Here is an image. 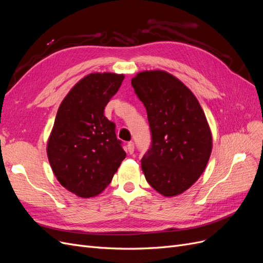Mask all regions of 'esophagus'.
<instances>
[{
    "mask_svg": "<svg viewBox=\"0 0 263 263\" xmlns=\"http://www.w3.org/2000/svg\"><path fill=\"white\" fill-rule=\"evenodd\" d=\"M134 149H135L134 142H133V141H129L128 144H127V150H128L129 154H133V153H134Z\"/></svg>",
    "mask_w": 263,
    "mask_h": 263,
    "instance_id": "34e87169",
    "label": "esophagus"
}]
</instances>
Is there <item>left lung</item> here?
Segmentation results:
<instances>
[{
	"mask_svg": "<svg viewBox=\"0 0 263 263\" xmlns=\"http://www.w3.org/2000/svg\"><path fill=\"white\" fill-rule=\"evenodd\" d=\"M132 85L147 109L153 138L141 159L145 178L163 196L182 194L201 177L212 154L204 110L192 91L166 71H142Z\"/></svg>",
	"mask_w": 263,
	"mask_h": 263,
	"instance_id": "left-lung-1",
	"label": "left lung"
}]
</instances>
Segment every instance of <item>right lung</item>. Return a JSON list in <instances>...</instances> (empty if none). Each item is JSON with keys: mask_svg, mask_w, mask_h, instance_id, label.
<instances>
[{"mask_svg": "<svg viewBox=\"0 0 263 263\" xmlns=\"http://www.w3.org/2000/svg\"><path fill=\"white\" fill-rule=\"evenodd\" d=\"M124 74L95 72L82 78L62 100L47 142L54 177L79 197L97 196L112 181L126 157L115 124L104 108Z\"/></svg>", "mask_w": 263, "mask_h": 263, "instance_id": "obj_1", "label": "right lung"}]
</instances>
